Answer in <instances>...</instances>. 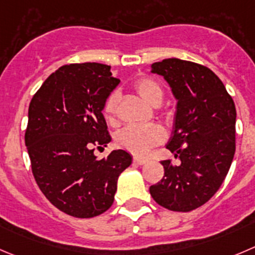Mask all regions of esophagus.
Masks as SVG:
<instances>
[{
	"label": "esophagus",
	"mask_w": 255,
	"mask_h": 255,
	"mask_svg": "<svg viewBox=\"0 0 255 255\" xmlns=\"http://www.w3.org/2000/svg\"><path fill=\"white\" fill-rule=\"evenodd\" d=\"M147 160L144 159V157H139V156H134L132 157V162L134 164H136V165H142V164H145Z\"/></svg>",
	"instance_id": "esophagus-1"
}]
</instances>
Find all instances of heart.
I'll return each instance as SVG.
<instances>
[{
  "label": "heart",
  "mask_w": 255,
  "mask_h": 255,
  "mask_svg": "<svg viewBox=\"0 0 255 255\" xmlns=\"http://www.w3.org/2000/svg\"><path fill=\"white\" fill-rule=\"evenodd\" d=\"M136 93L151 105H159L162 100V87L159 82L150 77H140L134 82ZM119 94L111 93L106 98L103 106V115L106 123L116 125L118 123ZM165 140V130L159 125L126 126L116 134L115 144L120 149L126 150L134 155H145L154 146Z\"/></svg>",
  "instance_id": "obj_1"
}]
</instances>
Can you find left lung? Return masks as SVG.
I'll return each instance as SVG.
<instances>
[{
    "instance_id": "left-lung-1",
    "label": "left lung",
    "mask_w": 255,
    "mask_h": 255,
    "mask_svg": "<svg viewBox=\"0 0 255 255\" xmlns=\"http://www.w3.org/2000/svg\"><path fill=\"white\" fill-rule=\"evenodd\" d=\"M176 98L174 131L166 149L180 164L162 160L164 176L150 186L152 199L173 212L202 207L224 181L235 152L234 101L207 66L180 59L151 65Z\"/></svg>"
}]
</instances>
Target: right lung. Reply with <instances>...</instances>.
<instances>
[{
  "instance_id": "right-lung-1",
  "label": "right lung",
  "mask_w": 255,
  "mask_h": 255,
  "mask_svg": "<svg viewBox=\"0 0 255 255\" xmlns=\"http://www.w3.org/2000/svg\"><path fill=\"white\" fill-rule=\"evenodd\" d=\"M109 65H64L36 91L25 144L33 178L48 202L75 218H93L113 205L118 178L131 164L125 150L98 160L94 146L111 141L103 106L119 85Z\"/></svg>"
}]
</instances>
